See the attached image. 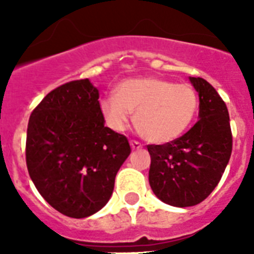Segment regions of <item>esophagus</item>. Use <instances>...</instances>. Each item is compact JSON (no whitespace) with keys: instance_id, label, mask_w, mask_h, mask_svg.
Here are the masks:
<instances>
[{"instance_id":"34e87169","label":"esophagus","mask_w":254,"mask_h":254,"mask_svg":"<svg viewBox=\"0 0 254 254\" xmlns=\"http://www.w3.org/2000/svg\"><path fill=\"white\" fill-rule=\"evenodd\" d=\"M130 146L133 150H138V149H142V145L137 141H130Z\"/></svg>"}]
</instances>
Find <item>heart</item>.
<instances>
[{
  "label": "heart",
  "mask_w": 254,
  "mask_h": 254,
  "mask_svg": "<svg viewBox=\"0 0 254 254\" xmlns=\"http://www.w3.org/2000/svg\"><path fill=\"white\" fill-rule=\"evenodd\" d=\"M199 99L190 84H175L158 77L129 79L116 87V95L100 101L108 127L124 131L134 113V124L143 138L154 143L181 137L196 116Z\"/></svg>",
  "instance_id": "heart-1"
}]
</instances>
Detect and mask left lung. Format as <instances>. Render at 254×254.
<instances>
[{"label":"left lung","instance_id":"1","mask_svg":"<svg viewBox=\"0 0 254 254\" xmlns=\"http://www.w3.org/2000/svg\"><path fill=\"white\" fill-rule=\"evenodd\" d=\"M199 95V120L186 134L163 145H147L149 183L166 204L191 207L212 192L232 153L227 105L201 77H190Z\"/></svg>","mask_w":254,"mask_h":254}]
</instances>
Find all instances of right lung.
I'll use <instances>...</instances> for the list:
<instances>
[{"label":"right lung","instance_id":"add662e5","mask_svg":"<svg viewBox=\"0 0 254 254\" xmlns=\"http://www.w3.org/2000/svg\"><path fill=\"white\" fill-rule=\"evenodd\" d=\"M104 124L99 89L88 79L55 88L30 116V178L45 200L65 216L83 219L103 208L130 154L127 137Z\"/></svg>","mask_w":254,"mask_h":254}]
</instances>
